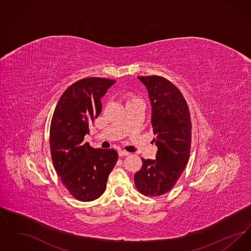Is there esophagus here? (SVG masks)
<instances>
[{
    "label": "esophagus",
    "mask_w": 251,
    "mask_h": 251,
    "mask_svg": "<svg viewBox=\"0 0 251 251\" xmlns=\"http://www.w3.org/2000/svg\"><path fill=\"white\" fill-rule=\"evenodd\" d=\"M130 154L128 151H119V155L120 157H122V156H128Z\"/></svg>",
    "instance_id": "esophagus-1"
}]
</instances>
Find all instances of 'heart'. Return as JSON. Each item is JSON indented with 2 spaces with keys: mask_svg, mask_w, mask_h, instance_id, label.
Here are the masks:
<instances>
[{
  "mask_svg": "<svg viewBox=\"0 0 251 251\" xmlns=\"http://www.w3.org/2000/svg\"><path fill=\"white\" fill-rule=\"evenodd\" d=\"M124 98L126 100V104H130L133 102H142L141 99L133 93H127Z\"/></svg>",
  "mask_w": 251,
  "mask_h": 251,
  "instance_id": "obj_1",
  "label": "heart"
}]
</instances>
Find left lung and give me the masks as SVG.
<instances>
[{
  "instance_id": "8db88e82",
  "label": "left lung",
  "mask_w": 251,
  "mask_h": 251,
  "mask_svg": "<svg viewBox=\"0 0 251 251\" xmlns=\"http://www.w3.org/2000/svg\"><path fill=\"white\" fill-rule=\"evenodd\" d=\"M149 91L152 105L151 124L158 151L155 160L142 158L134 175L137 190L159 197L172 189L186 167L191 151L192 122L188 104L179 89L158 75L138 76Z\"/></svg>"
}]
</instances>
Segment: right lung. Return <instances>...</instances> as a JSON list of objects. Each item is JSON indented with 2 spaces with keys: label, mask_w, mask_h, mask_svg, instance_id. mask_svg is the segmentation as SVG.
Listing matches in <instances>:
<instances>
[{
  "label": "right lung",
  "mask_w": 251,
  "mask_h": 251,
  "mask_svg": "<svg viewBox=\"0 0 251 251\" xmlns=\"http://www.w3.org/2000/svg\"><path fill=\"white\" fill-rule=\"evenodd\" d=\"M115 80L84 78L70 85L54 109L50 127V149L53 167L66 189L80 201L100 198L118 152L84 142V135L101 112L100 98Z\"/></svg>",
  "instance_id": "add662e5"
}]
</instances>
